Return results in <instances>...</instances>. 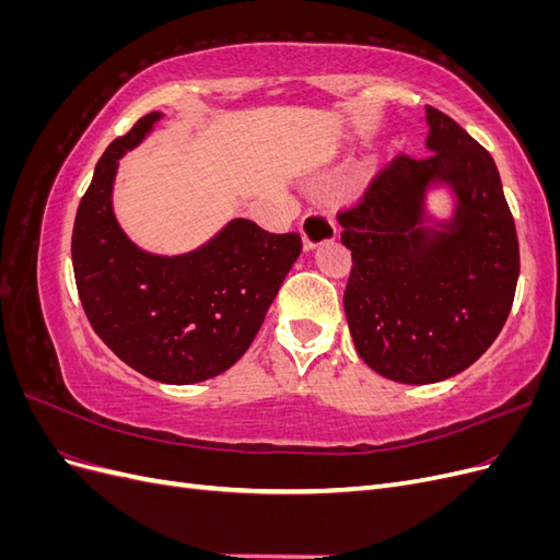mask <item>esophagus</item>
<instances>
[{"label": "esophagus", "instance_id": "34e87169", "mask_svg": "<svg viewBox=\"0 0 560 560\" xmlns=\"http://www.w3.org/2000/svg\"><path fill=\"white\" fill-rule=\"evenodd\" d=\"M301 235L306 249H313L319 243L334 241L338 235L336 219L327 210H311L306 217L301 219Z\"/></svg>", "mask_w": 560, "mask_h": 560}]
</instances>
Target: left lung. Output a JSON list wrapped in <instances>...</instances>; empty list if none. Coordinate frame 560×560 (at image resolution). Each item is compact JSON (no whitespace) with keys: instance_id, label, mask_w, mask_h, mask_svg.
I'll list each match as a JSON object with an SVG mask.
<instances>
[{"instance_id":"obj_1","label":"left lung","mask_w":560,"mask_h":560,"mask_svg":"<svg viewBox=\"0 0 560 560\" xmlns=\"http://www.w3.org/2000/svg\"><path fill=\"white\" fill-rule=\"evenodd\" d=\"M425 118L430 154L397 156L358 206L338 212L352 252L343 308L354 348L376 374L411 385L477 362L502 331L518 280L516 226L493 156L444 112L428 105ZM432 185L456 196L448 223L424 210Z\"/></svg>"}]
</instances>
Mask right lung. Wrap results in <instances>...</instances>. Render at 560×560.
<instances>
[{
    "label": "right lung",
    "mask_w": 560,
    "mask_h": 560,
    "mask_svg": "<svg viewBox=\"0 0 560 560\" xmlns=\"http://www.w3.org/2000/svg\"><path fill=\"white\" fill-rule=\"evenodd\" d=\"M161 116H142L97 161L74 219L72 264L81 306L116 358L147 378L189 385L243 358L299 259L301 235L268 233L238 217L177 257L135 245L114 217V179L118 159Z\"/></svg>",
    "instance_id": "add662e5"
}]
</instances>
